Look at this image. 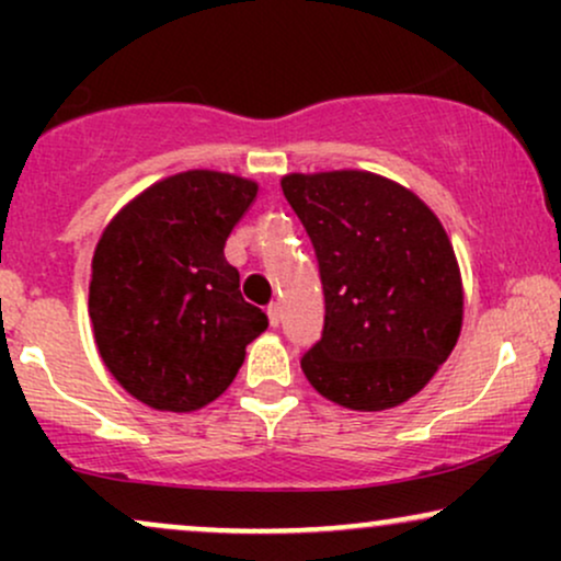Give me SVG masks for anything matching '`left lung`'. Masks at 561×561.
<instances>
[{
  "mask_svg": "<svg viewBox=\"0 0 561 561\" xmlns=\"http://www.w3.org/2000/svg\"><path fill=\"white\" fill-rule=\"evenodd\" d=\"M255 195L259 184L231 173H179L126 205L96 242L94 340L137 401L160 411L203 409L266 332L268 317L249 302L255 298H243L240 272L224 255Z\"/></svg>",
  "mask_w": 561,
  "mask_h": 561,
  "instance_id": "obj_1",
  "label": "left lung"
}]
</instances>
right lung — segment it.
Instances as JSON below:
<instances>
[{"label": "right lung", "instance_id": "add662e5", "mask_svg": "<svg viewBox=\"0 0 561 561\" xmlns=\"http://www.w3.org/2000/svg\"><path fill=\"white\" fill-rule=\"evenodd\" d=\"M282 192L313 244L324 293L321 337L300 358L308 382L356 411L409 401L461 330L446 231L371 173H293Z\"/></svg>", "mask_w": 561, "mask_h": 561}]
</instances>
